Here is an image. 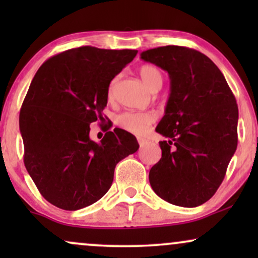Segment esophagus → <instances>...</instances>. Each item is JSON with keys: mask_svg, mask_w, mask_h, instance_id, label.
Wrapping results in <instances>:
<instances>
[{"mask_svg": "<svg viewBox=\"0 0 258 258\" xmlns=\"http://www.w3.org/2000/svg\"><path fill=\"white\" fill-rule=\"evenodd\" d=\"M138 143H139V146H141V147H144L147 144V141H146V139H143V138H138Z\"/></svg>", "mask_w": 258, "mask_h": 258, "instance_id": "1", "label": "esophagus"}]
</instances>
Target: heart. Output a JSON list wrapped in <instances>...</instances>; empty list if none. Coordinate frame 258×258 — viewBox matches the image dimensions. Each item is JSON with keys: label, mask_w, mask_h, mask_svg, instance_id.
<instances>
[{"label": "heart", "mask_w": 258, "mask_h": 258, "mask_svg": "<svg viewBox=\"0 0 258 258\" xmlns=\"http://www.w3.org/2000/svg\"><path fill=\"white\" fill-rule=\"evenodd\" d=\"M139 75L150 91L158 92L161 88L164 78L162 73L156 67L150 64L142 65L139 68ZM115 93V81L109 87L108 97L109 99L114 98ZM156 115L153 111H126L116 117V123L120 128L133 133V135H143L148 131L150 126L155 122Z\"/></svg>", "instance_id": "heart-1"}]
</instances>
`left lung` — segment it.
Masks as SVG:
<instances>
[{"instance_id": "8db88e82", "label": "left lung", "mask_w": 258, "mask_h": 258, "mask_svg": "<svg viewBox=\"0 0 258 258\" xmlns=\"http://www.w3.org/2000/svg\"><path fill=\"white\" fill-rule=\"evenodd\" d=\"M170 76V97L156 132L161 159L149 182L161 199L197 207L211 199L238 146V105L221 70L195 49L164 46L141 53Z\"/></svg>"}]
</instances>
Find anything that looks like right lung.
I'll list each match as a JSON object with an SVG mask.
<instances>
[{
	"label": "right lung",
	"mask_w": 258,
	"mask_h": 258,
	"mask_svg": "<svg viewBox=\"0 0 258 258\" xmlns=\"http://www.w3.org/2000/svg\"><path fill=\"white\" fill-rule=\"evenodd\" d=\"M136 49L85 46L41 65L19 114L24 164L40 193L69 211L98 201L111 186L119 161L138 150L121 128L90 138V123L104 120L110 81L137 55Z\"/></svg>",
	"instance_id": "add662e5"
}]
</instances>
